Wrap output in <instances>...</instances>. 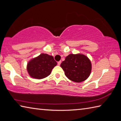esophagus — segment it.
Returning <instances> with one entry per match:
<instances>
[{"mask_svg": "<svg viewBox=\"0 0 121 121\" xmlns=\"http://www.w3.org/2000/svg\"><path fill=\"white\" fill-rule=\"evenodd\" d=\"M61 61H58V65H61Z\"/></svg>", "mask_w": 121, "mask_h": 121, "instance_id": "34e87169", "label": "esophagus"}]
</instances>
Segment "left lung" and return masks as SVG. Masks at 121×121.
Listing matches in <instances>:
<instances>
[{
  "label": "left lung",
  "mask_w": 121,
  "mask_h": 121,
  "mask_svg": "<svg viewBox=\"0 0 121 121\" xmlns=\"http://www.w3.org/2000/svg\"><path fill=\"white\" fill-rule=\"evenodd\" d=\"M67 78L76 83L88 78L91 71V63L89 58L83 54H70L61 64Z\"/></svg>",
  "instance_id": "left-lung-1"
}]
</instances>
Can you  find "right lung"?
I'll list each match as a JSON object with an SVG mask.
<instances>
[{
	"mask_svg": "<svg viewBox=\"0 0 121 121\" xmlns=\"http://www.w3.org/2000/svg\"><path fill=\"white\" fill-rule=\"evenodd\" d=\"M57 65L53 56L42 53L31 59L27 65V71L30 76L36 79H42L51 74L52 69Z\"/></svg>",
	"mask_w": 121,
	"mask_h": 121,
	"instance_id": "obj_1",
	"label": "right lung"
}]
</instances>
